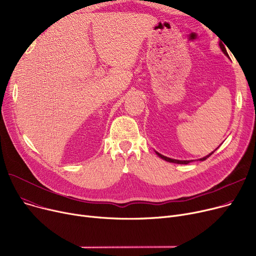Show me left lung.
<instances>
[{"label":"left lung","mask_w":256,"mask_h":256,"mask_svg":"<svg viewBox=\"0 0 256 256\" xmlns=\"http://www.w3.org/2000/svg\"><path fill=\"white\" fill-rule=\"evenodd\" d=\"M220 44V48H221V50H222V52L225 54L226 56H228V54H227V52H226V48H225V46H223V44L222 42H220L219 44ZM214 152H210V154H208L206 156H204V158H201L199 160H206L208 156H210L212 154H214ZM156 154L160 156V158H162L163 160H167V162H170V163H176V164H189L191 160H174V158H167V156H163V154H158V152H156Z\"/></svg>","instance_id":"1"}]
</instances>
